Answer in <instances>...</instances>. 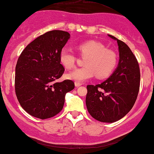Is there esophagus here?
Masks as SVG:
<instances>
[{
	"label": "esophagus",
	"instance_id": "obj_1",
	"mask_svg": "<svg viewBox=\"0 0 154 154\" xmlns=\"http://www.w3.org/2000/svg\"><path fill=\"white\" fill-rule=\"evenodd\" d=\"M75 86L76 87H80V86H82V84L79 83V82H75Z\"/></svg>",
	"mask_w": 154,
	"mask_h": 154
}]
</instances>
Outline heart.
Instances as JSON below:
<instances>
[{
  "label": "heart",
  "instance_id": "1",
  "mask_svg": "<svg viewBox=\"0 0 154 154\" xmlns=\"http://www.w3.org/2000/svg\"><path fill=\"white\" fill-rule=\"evenodd\" d=\"M81 55L87 57L84 62L85 67L76 68L66 75L67 79L75 82H84L96 75L103 79L113 72L117 65V56L113 51L107 50L104 45L90 40L79 44L77 47ZM59 61L65 68L75 66L76 57L70 49L63 48L59 53Z\"/></svg>",
  "mask_w": 154,
  "mask_h": 154
}]
</instances>
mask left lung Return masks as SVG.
Masks as SVG:
<instances>
[{
    "instance_id": "1",
    "label": "left lung",
    "mask_w": 154,
    "mask_h": 154,
    "mask_svg": "<svg viewBox=\"0 0 154 154\" xmlns=\"http://www.w3.org/2000/svg\"><path fill=\"white\" fill-rule=\"evenodd\" d=\"M117 41L119 62L108 79L97 85H87L86 105L93 118L103 123H114L131 109L140 90L139 64L128 45L114 36Z\"/></svg>"
}]
</instances>
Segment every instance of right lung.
<instances>
[{"label": "right lung", "instance_id": "right-lung-1", "mask_svg": "<svg viewBox=\"0 0 154 154\" xmlns=\"http://www.w3.org/2000/svg\"><path fill=\"white\" fill-rule=\"evenodd\" d=\"M70 38L67 31H48L28 45L18 58L16 95L31 116L43 120L57 115L63 108L66 93L75 87L68 79L56 82L64 71L59 53Z\"/></svg>", "mask_w": 154, "mask_h": 154}]
</instances>
